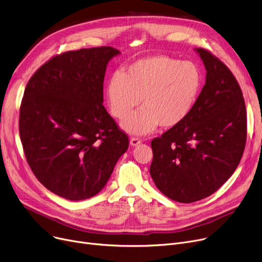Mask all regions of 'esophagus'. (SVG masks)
Wrapping results in <instances>:
<instances>
[{"label": "esophagus", "instance_id": "esophagus-1", "mask_svg": "<svg viewBox=\"0 0 262 262\" xmlns=\"http://www.w3.org/2000/svg\"><path fill=\"white\" fill-rule=\"evenodd\" d=\"M129 143L132 146H137L141 143V140L139 138H135V137H133V138H130L129 140Z\"/></svg>", "mask_w": 262, "mask_h": 262}]
</instances>
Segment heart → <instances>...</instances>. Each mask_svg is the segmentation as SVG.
I'll list each match as a JSON object with an SVG mask.
<instances>
[{
  "label": "heart",
  "instance_id": "b5f03b06",
  "mask_svg": "<svg viewBox=\"0 0 262 262\" xmlns=\"http://www.w3.org/2000/svg\"><path fill=\"white\" fill-rule=\"evenodd\" d=\"M203 75L191 61L168 56L146 57L135 61L124 73L110 77L106 95L115 118L124 119L140 103L144 107L121 123L132 135H146L159 125L173 128L193 110L202 90Z\"/></svg>",
  "mask_w": 262,
  "mask_h": 262
}]
</instances>
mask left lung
<instances>
[{
	"label": "left lung",
	"mask_w": 262,
	"mask_h": 262,
	"mask_svg": "<svg viewBox=\"0 0 262 262\" xmlns=\"http://www.w3.org/2000/svg\"><path fill=\"white\" fill-rule=\"evenodd\" d=\"M206 82L189 117L152 140L149 168L156 187L169 199L193 203L211 195L237 169L246 142V109L229 69L195 49Z\"/></svg>",
	"instance_id": "left-lung-1"
}]
</instances>
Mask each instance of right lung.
I'll return each mask as SVG.
<instances>
[{
    "label": "right lung",
    "instance_id": "right-lung-1",
    "mask_svg": "<svg viewBox=\"0 0 262 262\" xmlns=\"http://www.w3.org/2000/svg\"><path fill=\"white\" fill-rule=\"evenodd\" d=\"M112 47L66 52L41 66L29 80L19 132L37 180L70 201L98 194L128 138L103 106V82Z\"/></svg>",
    "mask_w": 262,
    "mask_h": 262
}]
</instances>
